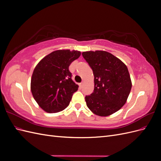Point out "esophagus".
Listing matches in <instances>:
<instances>
[{"instance_id": "34e87169", "label": "esophagus", "mask_w": 161, "mask_h": 161, "mask_svg": "<svg viewBox=\"0 0 161 161\" xmlns=\"http://www.w3.org/2000/svg\"><path fill=\"white\" fill-rule=\"evenodd\" d=\"M83 84H84V82H80V83L79 84V85H80V87H82V86H83Z\"/></svg>"}]
</instances>
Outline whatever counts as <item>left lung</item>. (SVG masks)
Wrapping results in <instances>:
<instances>
[{
  "label": "left lung",
  "mask_w": 161,
  "mask_h": 161,
  "mask_svg": "<svg viewBox=\"0 0 161 161\" xmlns=\"http://www.w3.org/2000/svg\"><path fill=\"white\" fill-rule=\"evenodd\" d=\"M82 55L94 75V91L85 97L87 107L99 116L115 113L125 103L131 89L127 66L105 51L84 52Z\"/></svg>",
  "instance_id": "left-lung-1"
}]
</instances>
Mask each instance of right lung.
Wrapping results in <instances>:
<instances>
[{
    "instance_id": "right-lung-1",
    "label": "right lung",
    "mask_w": 161,
    "mask_h": 161,
    "mask_svg": "<svg viewBox=\"0 0 161 161\" xmlns=\"http://www.w3.org/2000/svg\"><path fill=\"white\" fill-rule=\"evenodd\" d=\"M80 52L70 50L53 51L42 59L33 72L31 91L34 99L47 113L66 109L79 85L71 79L69 67L79 58Z\"/></svg>"
}]
</instances>
